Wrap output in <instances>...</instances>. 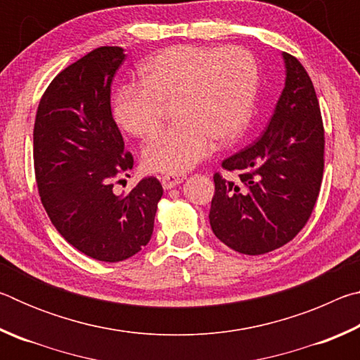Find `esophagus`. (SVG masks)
<instances>
[{
  "mask_svg": "<svg viewBox=\"0 0 360 360\" xmlns=\"http://www.w3.org/2000/svg\"><path fill=\"white\" fill-rule=\"evenodd\" d=\"M184 179H186V174H181V173H167L160 178L163 188H172L174 186L181 184Z\"/></svg>",
  "mask_w": 360,
  "mask_h": 360,
  "instance_id": "34e87169",
  "label": "esophagus"
}]
</instances>
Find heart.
<instances>
[{"mask_svg": "<svg viewBox=\"0 0 360 360\" xmlns=\"http://www.w3.org/2000/svg\"><path fill=\"white\" fill-rule=\"evenodd\" d=\"M259 71L243 47L173 46L149 58L141 82L115 90L114 117L131 136L154 133L173 103L174 122L143 150L149 172L181 173L219 144L235 141L251 117Z\"/></svg>", "mask_w": 360, "mask_h": 360, "instance_id": "1", "label": "heart"}]
</instances>
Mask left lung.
Here are the masks:
<instances>
[{"instance_id":"8db88e82","label":"left lung","mask_w":360,"mask_h":360,"mask_svg":"<svg viewBox=\"0 0 360 360\" xmlns=\"http://www.w3.org/2000/svg\"><path fill=\"white\" fill-rule=\"evenodd\" d=\"M285 84L262 136L222 162L238 182L214 174L210 224L236 252L260 255L294 240L311 216L324 173V125L314 85L290 53Z\"/></svg>"}]
</instances>
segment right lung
Masks as SVG:
<instances>
[{
  "instance_id": "obj_1",
  "label": "right lung",
  "mask_w": 360,
  "mask_h": 360,
  "mask_svg": "<svg viewBox=\"0 0 360 360\" xmlns=\"http://www.w3.org/2000/svg\"><path fill=\"white\" fill-rule=\"evenodd\" d=\"M124 60V49L103 46L58 72L33 130L36 184L49 219L71 246L101 262L125 260L148 245L163 195L154 176L127 195L112 192L133 168L111 112V82Z\"/></svg>"
}]
</instances>
